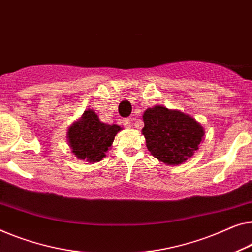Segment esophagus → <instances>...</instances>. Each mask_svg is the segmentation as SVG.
I'll return each instance as SVG.
<instances>
[{"label":"esophagus","instance_id":"esophagus-1","mask_svg":"<svg viewBox=\"0 0 252 252\" xmlns=\"http://www.w3.org/2000/svg\"><path fill=\"white\" fill-rule=\"evenodd\" d=\"M122 123H123V126L126 127V129H130V127L132 126V121H131L129 118H126V119L123 120Z\"/></svg>","mask_w":252,"mask_h":252}]
</instances>
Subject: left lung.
Masks as SVG:
<instances>
[{"mask_svg":"<svg viewBox=\"0 0 252 252\" xmlns=\"http://www.w3.org/2000/svg\"><path fill=\"white\" fill-rule=\"evenodd\" d=\"M142 134L154 157L167 165H179L189 159L198 149L204 129L192 116L157 105L147 108Z\"/></svg>","mask_w":252,"mask_h":252,"instance_id":"obj_1","label":"left lung"}]
</instances>
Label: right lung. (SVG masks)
<instances>
[{
  "label": "right lung",
  "mask_w": 252,
  "mask_h": 252,
  "mask_svg": "<svg viewBox=\"0 0 252 252\" xmlns=\"http://www.w3.org/2000/svg\"><path fill=\"white\" fill-rule=\"evenodd\" d=\"M122 127L100 122L95 112L86 110L67 131V142L77 158L96 163L102 160L111 147L115 134Z\"/></svg>",
  "instance_id": "right-lung-1"
}]
</instances>
